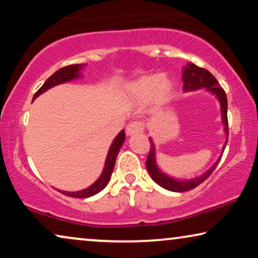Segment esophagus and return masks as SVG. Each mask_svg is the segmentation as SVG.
Returning a JSON list of instances; mask_svg holds the SVG:
<instances>
[{
  "instance_id": "obj_1",
  "label": "esophagus",
  "mask_w": 258,
  "mask_h": 258,
  "mask_svg": "<svg viewBox=\"0 0 258 258\" xmlns=\"http://www.w3.org/2000/svg\"><path fill=\"white\" fill-rule=\"evenodd\" d=\"M143 130H144V122L142 121H134L126 125V134H128L129 136L134 135V134L143 133Z\"/></svg>"
}]
</instances>
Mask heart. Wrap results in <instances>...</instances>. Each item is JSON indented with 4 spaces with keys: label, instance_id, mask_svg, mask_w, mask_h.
Listing matches in <instances>:
<instances>
[{
    "label": "heart",
    "instance_id": "1",
    "mask_svg": "<svg viewBox=\"0 0 258 258\" xmlns=\"http://www.w3.org/2000/svg\"><path fill=\"white\" fill-rule=\"evenodd\" d=\"M130 93L140 100H146L154 94L158 100H164L170 95L172 84L165 77H162L158 74H151L140 77L130 86Z\"/></svg>",
    "mask_w": 258,
    "mask_h": 258
}]
</instances>
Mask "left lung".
Listing matches in <instances>:
<instances>
[{
    "instance_id": "left-lung-1",
    "label": "left lung",
    "mask_w": 258,
    "mask_h": 258,
    "mask_svg": "<svg viewBox=\"0 0 258 258\" xmlns=\"http://www.w3.org/2000/svg\"><path fill=\"white\" fill-rule=\"evenodd\" d=\"M183 90L184 91H190V90H197L202 89V88H206L211 93L215 94L217 96L218 100H220L221 103V110H222V121H223L224 124V132L229 135V128H228V101H227V95H225V91L223 88L220 87V83L218 81L215 79L213 74L208 72L207 69L200 68L194 63H189L188 66L184 67L183 69ZM150 141V151L148 154L147 157V170L149 171V174L155 182L157 183L158 185H161L162 188L170 190V191H177V192H183L188 191V190H191L196 188L197 185H200L201 183L206 181V179L209 177L211 172L215 170V168L217 167L218 160L216 163H215L213 167H211L209 170H208L206 174H203L201 177H196L194 179H189V181H178V179L171 178L169 176L164 175L160 169L157 168L156 165V158H155V146L153 141ZM228 142V141H227ZM227 142H225L223 149L227 146ZM222 157V155H221Z\"/></svg>"
}]
</instances>
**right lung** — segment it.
Wrapping results in <instances>:
<instances>
[{"label": "right lung", "mask_w": 258, "mask_h": 258, "mask_svg": "<svg viewBox=\"0 0 258 258\" xmlns=\"http://www.w3.org/2000/svg\"><path fill=\"white\" fill-rule=\"evenodd\" d=\"M84 66L86 64H72V66H67V67H63L61 69H58L57 72L52 74V75L45 81L43 86L36 91V94L34 95L33 100H35L38 95H41L42 93H44V91H47L52 87L57 86V84L68 82V81L75 80L77 77H80L81 76L80 70L82 69ZM124 140H125V134H124V130H122V132L116 136L114 142H112V144L110 146V149L108 151V156H107V160H105L103 172H102L100 178H98L93 185H90L89 188L84 190H81V191L69 192V191H61V190H58V191H61L63 195L66 196L77 197V199H87V197L96 195V194L100 192L101 190H103L105 186H107L109 179L111 177L112 170H114V167H115L116 157H117L118 151L121 149Z\"/></svg>", "instance_id": "obj_1"}]
</instances>
